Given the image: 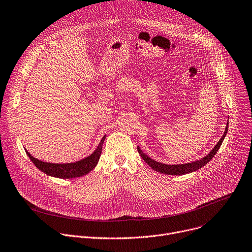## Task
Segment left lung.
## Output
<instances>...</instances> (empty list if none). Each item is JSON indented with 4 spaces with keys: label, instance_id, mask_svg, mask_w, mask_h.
<instances>
[{
    "label": "left lung",
    "instance_id": "left-lung-1",
    "mask_svg": "<svg viewBox=\"0 0 252 252\" xmlns=\"http://www.w3.org/2000/svg\"><path fill=\"white\" fill-rule=\"evenodd\" d=\"M227 131H228V123L226 125V128H225V132L223 134V136L221 137V139L219 140V142L215 145V147L213 148L207 156L199 160H196V161H191V162H189V163H184V164H165V163H161V162H158L157 160H154L152 158H150L148 156H146V154L140 149L139 146H137V150L140 154V157L143 158V160L156 171H158V172H161V173H164V175H171V176H182V175H186V173H189V172H192V171H196L198 169H200L201 167H203L205 164H207L213 158H214L215 154L217 153V151L219 150L226 134H227Z\"/></svg>",
    "mask_w": 252,
    "mask_h": 252
}]
</instances>
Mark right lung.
<instances>
[{
	"mask_svg": "<svg viewBox=\"0 0 252 252\" xmlns=\"http://www.w3.org/2000/svg\"><path fill=\"white\" fill-rule=\"evenodd\" d=\"M105 138H106V135L102 138L98 147L95 148V150L91 154V156L83 158L82 160H77L71 163L45 162L33 158L27 150L25 151L27 153V156L29 157V158L31 159V161L35 164V166L38 169L43 171L44 173H46L47 176L60 178V179H74V178H80L87 175V173L92 171L95 167V165L98 164Z\"/></svg>",
	"mask_w": 252,
	"mask_h": 252,
	"instance_id": "right-lung-1",
	"label": "right lung"
}]
</instances>
